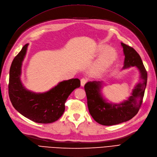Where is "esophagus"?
<instances>
[{"mask_svg": "<svg viewBox=\"0 0 157 157\" xmlns=\"http://www.w3.org/2000/svg\"><path fill=\"white\" fill-rule=\"evenodd\" d=\"M86 82H87V80L86 78H82L80 80V84H81V86H84L85 84L86 83Z\"/></svg>", "mask_w": 157, "mask_h": 157, "instance_id": "obj_1", "label": "esophagus"}]
</instances>
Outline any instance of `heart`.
<instances>
[{
	"mask_svg": "<svg viewBox=\"0 0 157 157\" xmlns=\"http://www.w3.org/2000/svg\"><path fill=\"white\" fill-rule=\"evenodd\" d=\"M96 53L101 54L94 66V71L97 74L104 72L113 64L117 58V51L107 44L99 45L96 48Z\"/></svg>",
	"mask_w": 157,
	"mask_h": 157,
	"instance_id": "b5f03b06",
	"label": "heart"
}]
</instances>
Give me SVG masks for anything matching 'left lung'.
<instances>
[{"instance_id":"1","label":"left lung","mask_w":157,"mask_h":157,"mask_svg":"<svg viewBox=\"0 0 157 157\" xmlns=\"http://www.w3.org/2000/svg\"><path fill=\"white\" fill-rule=\"evenodd\" d=\"M124 55V67L126 69L136 67L140 80L132 89L130 96L120 103H113L103 96V81H90L84 86L90 115L99 124L112 126L130 120L138 113L146 88L147 73L141 57L132 47L121 42Z\"/></svg>"}]
</instances>
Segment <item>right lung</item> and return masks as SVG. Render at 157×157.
<instances>
[{"label":"right lung","mask_w":157,"mask_h":157,"mask_svg":"<svg viewBox=\"0 0 157 157\" xmlns=\"http://www.w3.org/2000/svg\"><path fill=\"white\" fill-rule=\"evenodd\" d=\"M29 44L23 46L13 59L9 78V97L12 105L23 116L31 121L48 124L58 121L65 111V103L73 90L79 88L78 78L59 82L44 92H35L27 89L21 80V67Z\"/></svg>","instance_id":"1"}]
</instances>
